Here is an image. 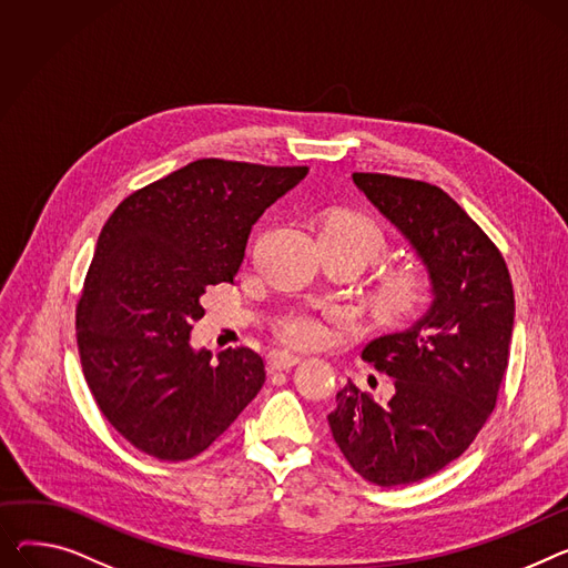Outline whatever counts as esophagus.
Instances as JSON below:
<instances>
[{
	"label": "esophagus",
	"mask_w": 568,
	"mask_h": 568,
	"mask_svg": "<svg viewBox=\"0 0 568 568\" xmlns=\"http://www.w3.org/2000/svg\"><path fill=\"white\" fill-rule=\"evenodd\" d=\"M296 363H301V356H292V354H285V352H281V354H274V356L270 358V363H267V369H270V372H283V369H290V367H294Z\"/></svg>",
	"instance_id": "obj_1"
}]
</instances>
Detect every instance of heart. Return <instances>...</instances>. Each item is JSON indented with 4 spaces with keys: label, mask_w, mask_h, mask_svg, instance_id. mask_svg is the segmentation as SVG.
Instances as JSON below:
<instances>
[{
    "label": "heart",
    "mask_w": 568,
    "mask_h": 568,
    "mask_svg": "<svg viewBox=\"0 0 568 568\" xmlns=\"http://www.w3.org/2000/svg\"><path fill=\"white\" fill-rule=\"evenodd\" d=\"M322 235H331L349 246V251L365 264L376 257H382L388 237L384 229L374 219L358 214V212H335L331 214L324 225ZM425 294V278L418 270L399 267L382 281L379 292H376V306L384 315H406L420 304ZM281 337L287 345L294 347H315L326 337V326L313 315H294L287 317L281 328Z\"/></svg>",
    "instance_id": "obj_1"
}]
</instances>
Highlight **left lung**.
<instances>
[{
    "label": "left lung",
    "mask_w": 568,
    "mask_h": 568,
    "mask_svg": "<svg viewBox=\"0 0 568 568\" xmlns=\"http://www.w3.org/2000/svg\"><path fill=\"white\" fill-rule=\"evenodd\" d=\"M352 178L423 262L432 304L410 326L363 349V361L393 379L390 395L347 382L328 427L363 479L413 484L462 457L496 408L514 287L496 244L443 189L382 173Z\"/></svg>",
    "instance_id": "8db88e82"
}]
</instances>
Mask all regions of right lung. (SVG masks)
<instances>
[{
    "mask_svg": "<svg viewBox=\"0 0 568 568\" xmlns=\"http://www.w3.org/2000/svg\"><path fill=\"white\" fill-rule=\"evenodd\" d=\"M306 166L196 160L128 196L98 237L78 306L87 384L123 438L162 462L205 452L264 384L246 349L192 347L207 285L233 283L253 223Z\"/></svg>",
    "mask_w": 568,
    "mask_h": 568,
    "instance_id": "obj_1",
    "label": "right lung"
}]
</instances>
